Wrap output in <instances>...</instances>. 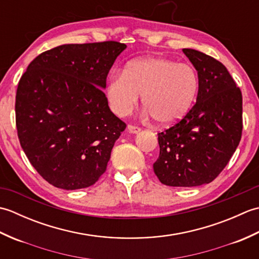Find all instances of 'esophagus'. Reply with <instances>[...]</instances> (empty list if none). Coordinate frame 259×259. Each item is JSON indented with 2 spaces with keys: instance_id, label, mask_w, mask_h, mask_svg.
I'll list each match as a JSON object with an SVG mask.
<instances>
[{
  "instance_id": "1",
  "label": "esophagus",
  "mask_w": 259,
  "mask_h": 259,
  "mask_svg": "<svg viewBox=\"0 0 259 259\" xmlns=\"http://www.w3.org/2000/svg\"><path fill=\"white\" fill-rule=\"evenodd\" d=\"M128 131L131 134H139L141 129L139 128V126H136V125H133V124H129L128 125Z\"/></svg>"
}]
</instances>
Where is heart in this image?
<instances>
[{"label": "heart", "instance_id": "heart-1", "mask_svg": "<svg viewBox=\"0 0 259 259\" xmlns=\"http://www.w3.org/2000/svg\"><path fill=\"white\" fill-rule=\"evenodd\" d=\"M199 91V76L188 63L167 58H141L109 78L107 97L118 115L142 104L160 125H171L189 112Z\"/></svg>", "mask_w": 259, "mask_h": 259}]
</instances>
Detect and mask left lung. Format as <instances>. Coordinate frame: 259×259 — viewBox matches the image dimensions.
Listing matches in <instances>:
<instances>
[{
  "mask_svg": "<svg viewBox=\"0 0 259 259\" xmlns=\"http://www.w3.org/2000/svg\"><path fill=\"white\" fill-rule=\"evenodd\" d=\"M183 51L197 70L199 91L184 119L158 134L153 171L163 185L196 187L211 183L238 147L243 97L223 63L192 49Z\"/></svg>",
  "mask_w": 259,
  "mask_h": 259,
  "instance_id": "obj_1",
  "label": "left lung"
}]
</instances>
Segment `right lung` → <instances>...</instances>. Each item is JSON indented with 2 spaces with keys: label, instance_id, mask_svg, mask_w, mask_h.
Instances as JSON below:
<instances>
[{
  "label": "right lung",
  "instance_id": "add662e5",
  "mask_svg": "<svg viewBox=\"0 0 259 259\" xmlns=\"http://www.w3.org/2000/svg\"><path fill=\"white\" fill-rule=\"evenodd\" d=\"M125 48L115 41L60 46L37 56L21 76L15 97L20 144L57 188H87L106 171L125 123L110 110L103 89Z\"/></svg>",
  "mask_w": 259,
  "mask_h": 259
}]
</instances>
